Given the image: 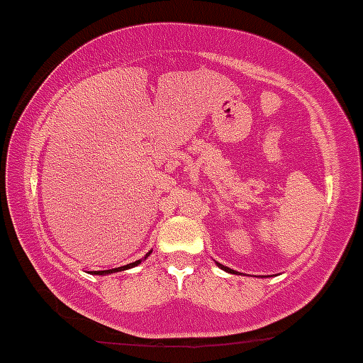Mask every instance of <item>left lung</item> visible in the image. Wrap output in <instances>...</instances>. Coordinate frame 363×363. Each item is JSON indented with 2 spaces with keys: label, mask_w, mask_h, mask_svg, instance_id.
I'll list each match as a JSON object with an SVG mask.
<instances>
[{
  "label": "left lung",
  "mask_w": 363,
  "mask_h": 363,
  "mask_svg": "<svg viewBox=\"0 0 363 363\" xmlns=\"http://www.w3.org/2000/svg\"><path fill=\"white\" fill-rule=\"evenodd\" d=\"M218 267H220V269H224L225 272H230V274L234 272V270H233V269H229V267H224V265H220V264H218Z\"/></svg>",
  "instance_id": "obj_1"
}]
</instances>
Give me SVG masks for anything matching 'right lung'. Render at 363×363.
<instances>
[{"instance_id": "right-lung-1", "label": "right lung", "mask_w": 363, "mask_h": 363, "mask_svg": "<svg viewBox=\"0 0 363 363\" xmlns=\"http://www.w3.org/2000/svg\"><path fill=\"white\" fill-rule=\"evenodd\" d=\"M148 255H150V253H148ZM138 264H141V260H138V262H133V264H129V265H123V267H118V269H110V270H94V274H99V276H101V274L118 272V270H125V269H130V267H134V265H138Z\"/></svg>"}]
</instances>
